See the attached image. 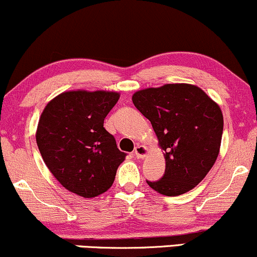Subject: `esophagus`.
I'll use <instances>...</instances> for the list:
<instances>
[{"instance_id": "esophagus-1", "label": "esophagus", "mask_w": 257, "mask_h": 257, "mask_svg": "<svg viewBox=\"0 0 257 257\" xmlns=\"http://www.w3.org/2000/svg\"><path fill=\"white\" fill-rule=\"evenodd\" d=\"M134 153L138 158H145L147 156V153H149V149H147L146 146L138 145L137 147H135Z\"/></svg>"}]
</instances>
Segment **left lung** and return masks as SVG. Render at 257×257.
Listing matches in <instances>:
<instances>
[{"label":"left lung","mask_w":257,"mask_h":257,"mask_svg":"<svg viewBox=\"0 0 257 257\" xmlns=\"http://www.w3.org/2000/svg\"><path fill=\"white\" fill-rule=\"evenodd\" d=\"M132 99L151 122L166 158L163 178L147 184L169 197L191 191L219 156L223 131L220 106L199 87L187 83L146 88Z\"/></svg>","instance_id":"left-lung-1"}]
</instances>
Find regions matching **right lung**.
<instances>
[{
	"instance_id": "obj_1",
	"label": "right lung",
	"mask_w": 257,
	"mask_h": 257,
	"mask_svg": "<svg viewBox=\"0 0 257 257\" xmlns=\"http://www.w3.org/2000/svg\"><path fill=\"white\" fill-rule=\"evenodd\" d=\"M119 99L106 90H69L46 105L36 143L43 162L67 191L93 198L106 192L125 159L104 119Z\"/></svg>"
}]
</instances>
